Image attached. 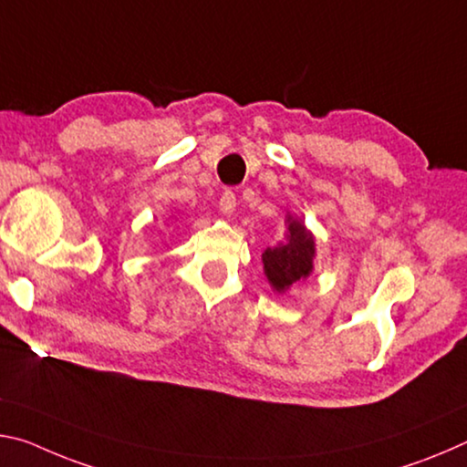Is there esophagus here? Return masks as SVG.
Wrapping results in <instances>:
<instances>
[{"mask_svg": "<svg viewBox=\"0 0 467 467\" xmlns=\"http://www.w3.org/2000/svg\"><path fill=\"white\" fill-rule=\"evenodd\" d=\"M235 209V194L232 192V190H225L223 194H221V201H219V211L221 215L229 217Z\"/></svg>", "mask_w": 467, "mask_h": 467, "instance_id": "esophagus-1", "label": "esophagus"}]
</instances>
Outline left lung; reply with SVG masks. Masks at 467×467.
<instances>
[{"instance_id": "8db88e82", "label": "left lung", "mask_w": 467, "mask_h": 467, "mask_svg": "<svg viewBox=\"0 0 467 467\" xmlns=\"http://www.w3.org/2000/svg\"><path fill=\"white\" fill-rule=\"evenodd\" d=\"M317 240L302 219L287 211L285 238L277 246L265 248L263 271L273 292L285 294L297 281H306L315 271Z\"/></svg>"}]
</instances>
